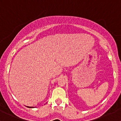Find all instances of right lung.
Wrapping results in <instances>:
<instances>
[{"label": "right lung", "instance_id": "add662e5", "mask_svg": "<svg viewBox=\"0 0 121 121\" xmlns=\"http://www.w3.org/2000/svg\"><path fill=\"white\" fill-rule=\"evenodd\" d=\"M27 108H33L34 107H30V106H27Z\"/></svg>", "mask_w": 121, "mask_h": 121}]
</instances>
